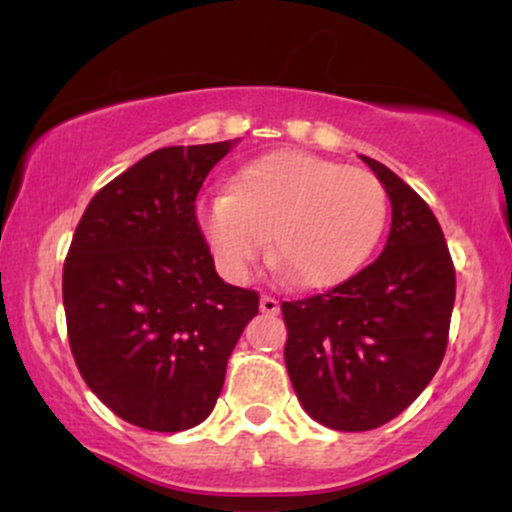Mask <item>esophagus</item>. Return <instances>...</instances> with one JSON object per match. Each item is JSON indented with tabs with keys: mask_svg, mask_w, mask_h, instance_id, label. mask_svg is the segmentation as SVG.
I'll return each mask as SVG.
<instances>
[{
	"mask_svg": "<svg viewBox=\"0 0 512 512\" xmlns=\"http://www.w3.org/2000/svg\"><path fill=\"white\" fill-rule=\"evenodd\" d=\"M260 310H262V313H267V315H276V313H279V301H276L274 296H269V293H262Z\"/></svg>",
	"mask_w": 512,
	"mask_h": 512,
	"instance_id": "obj_1",
	"label": "esophagus"
}]
</instances>
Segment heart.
<instances>
[{
    "label": "heart",
    "mask_w": 512,
    "mask_h": 512,
    "mask_svg": "<svg viewBox=\"0 0 512 512\" xmlns=\"http://www.w3.org/2000/svg\"><path fill=\"white\" fill-rule=\"evenodd\" d=\"M221 272L245 279L269 243V260L305 289H327L366 262L383 233L387 195L363 168L279 151L236 175L231 195L197 211Z\"/></svg>",
    "instance_id": "1"
}]
</instances>
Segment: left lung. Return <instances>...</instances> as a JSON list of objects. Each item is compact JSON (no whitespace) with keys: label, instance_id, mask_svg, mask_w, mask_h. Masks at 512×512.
Instances as JSON below:
<instances>
[{"label":"left lung","instance_id":"1","mask_svg":"<svg viewBox=\"0 0 512 512\" xmlns=\"http://www.w3.org/2000/svg\"><path fill=\"white\" fill-rule=\"evenodd\" d=\"M361 158L392 204L383 252L334 289L281 303L293 390L334 431L383 426L424 392L455 305V264L431 207L383 163Z\"/></svg>","mask_w":512,"mask_h":512}]
</instances>
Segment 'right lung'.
I'll list each match as a JSON object with an SVG mask.
<instances>
[{"instance_id": "obj_1", "label": "right lung", "mask_w": 512, "mask_h": 512, "mask_svg": "<svg viewBox=\"0 0 512 512\" xmlns=\"http://www.w3.org/2000/svg\"><path fill=\"white\" fill-rule=\"evenodd\" d=\"M231 142L166 146L96 192L62 272L81 378L146 431L202 424L260 293L216 274L195 202Z\"/></svg>"}]
</instances>
